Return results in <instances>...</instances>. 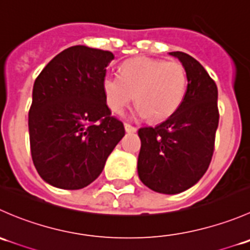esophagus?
I'll return each mask as SVG.
<instances>
[{"instance_id": "obj_1", "label": "esophagus", "mask_w": 250, "mask_h": 250, "mask_svg": "<svg viewBox=\"0 0 250 250\" xmlns=\"http://www.w3.org/2000/svg\"><path fill=\"white\" fill-rule=\"evenodd\" d=\"M125 129L127 133H135L137 132V128L133 127V125H128V123H125Z\"/></svg>"}]
</instances>
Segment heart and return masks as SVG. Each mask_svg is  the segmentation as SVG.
I'll return each mask as SVG.
<instances>
[{
    "mask_svg": "<svg viewBox=\"0 0 250 250\" xmlns=\"http://www.w3.org/2000/svg\"><path fill=\"white\" fill-rule=\"evenodd\" d=\"M188 90V74L180 62L138 57L121 65V75H106L103 92L107 106L121 113L135 97V113L162 121L180 107Z\"/></svg>",
    "mask_w": 250,
    "mask_h": 250,
    "instance_id": "b5f03b06",
    "label": "heart"
}]
</instances>
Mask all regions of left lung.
Masks as SVG:
<instances>
[{"label":"left lung","instance_id":"1","mask_svg":"<svg viewBox=\"0 0 250 250\" xmlns=\"http://www.w3.org/2000/svg\"><path fill=\"white\" fill-rule=\"evenodd\" d=\"M169 54L185 67L188 90L165 122L138 132V174L151 190L176 195L197 184L209 167L219 125L218 88L195 58L183 52Z\"/></svg>","mask_w":250,"mask_h":250}]
</instances>
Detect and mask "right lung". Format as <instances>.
I'll return each instance as SVG.
<instances>
[{
  "label": "right lung",
  "instance_id": "add662e5",
  "mask_svg": "<svg viewBox=\"0 0 250 250\" xmlns=\"http://www.w3.org/2000/svg\"><path fill=\"white\" fill-rule=\"evenodd\" d=\"M113 58L109 50L70 47L35 81L30 148L37 173L54 188L80 190L93 183L125 137L123 123L111 116L103 92Z\"/></svg>",
  "mask_w": 250,
  "mask_h": 250
}]
</instances>
